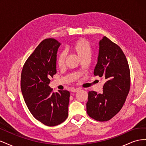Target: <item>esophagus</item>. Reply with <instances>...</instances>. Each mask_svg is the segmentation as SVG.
Here are the masks:
<instances>
[{"instance_id":"obj_1","label":"esophagus","mask_w":146,"mask_h":146,"mask_svg":"<svg viewBox=\"0 0 146 146\" xmlns=\"http://www.w3.org/2000/svg\"><path fill=\"white\" fill-rule=\"evenodd\" d=\"M79 90V89H78V88H76V89H72L71 90V92H77Z\"/></svg>"}]
</instances>
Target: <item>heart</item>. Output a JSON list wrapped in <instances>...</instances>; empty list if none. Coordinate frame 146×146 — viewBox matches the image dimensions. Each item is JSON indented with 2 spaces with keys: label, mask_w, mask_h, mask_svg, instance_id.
Masks as SVG:
<instances>
[{
  "label": "heart",
  "mask_w": 146,
  "mask_h": 146,
  "mask_svg": "<svg viewBox=\"0 0 146 146\" xmlns=\"http://www.w3.org/2000/svg\"><path fill=\"white\" fill-rule=\"evenodd\" d=\"M80 60L84 58H90L92 54V48L89 42L85 39H79L75 41L70 47ZM66 55L64 52H61L57 57V64L60 68H62L65 64Z\"/></svg>",
  "instance_id": "heart-1"
}]
</instances>
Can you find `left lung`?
<instances>
[{
    "label": "left lung",
    "mask_w": 146,
    "mask_h": 146,
    "mask_svg": "<svg viewBox=\"0 0 146 146\" xmlns=\"http://www.w3.org/2000/svg\"><path fill=\"white\" fill-rule=\"evenodd\" d=\"M98 63L94 76L104 77L106 82L103 92H88L86 111L98 121L111 119L124 104L130 87L129 64L122 49L106 36L99 41Z\"/></svg>",
    "instance_id": "1"
}]
</instances>
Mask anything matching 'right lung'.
Listing matches in <instances>:
<instances>
[{
  "label": "right lung",
  "instance_id": "obj_1",
  "mask_svg": "<svg viewBox=\"0 0 146 146\" xmlns=\"http://www.w3.org/2000/svg\"><path fill=\"white\" fill-rule=\"evenodd\" d=\"M61 43L54 38L43 40L23 66L21 88L25 102L33 117L43 124L55 126L68 116L70 92H52L50 78L56 73V54Z\"/></svg>",
  "mask_w": 146,
  "mask_h": 146
}]
</instances>
